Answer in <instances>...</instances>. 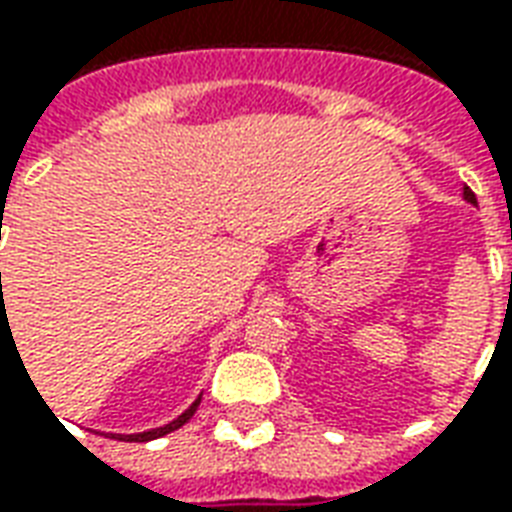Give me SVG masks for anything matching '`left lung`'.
I'll use <instances>...</instances> for the list:
<instances>
[{
    "label": "left lung",
    "instance_id": "1",
    "mask_svg": "<svg viewBox=\"0 0 512 512\" xmlns=\"http://www.w3.org/2000/svg\"><path fill=\"white\" fill-rule=\"evenodd\" d=\"M461 195H464V200H467V203H472V206H478V198H475V192H472V189H469V187H464V192H461Z\"/></svg>",
    "mask_w": 512,
    "mask_h": 512
}]
</instances>
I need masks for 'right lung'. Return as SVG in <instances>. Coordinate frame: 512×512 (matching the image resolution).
Listing matches in <instances>:
<instances>
[{"mask_svg": "<svg viewBox=\"0 0 512 512\" xmlns=\"http://www.w3.org/2000/svg\"><path fill=\"white\" fill-rule=\"evenodd\" d=\"M200 399H203V393H200L198 399H195V401H192V404H189L187 410L181 412L179 418H176V420H170V423H165V426H160V429L140 431V434H111V439H127V442H149V439H160V437H165V434H170V431L181 429V426H184V423H187V420L192 418V415H195V410H198Z\"/></svg>", "mask_w": 512, "mask_h": 512, "instance_id": "1", "label": "right lung"}]
</instances>
